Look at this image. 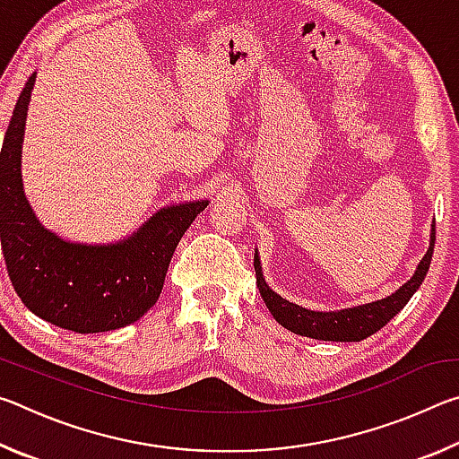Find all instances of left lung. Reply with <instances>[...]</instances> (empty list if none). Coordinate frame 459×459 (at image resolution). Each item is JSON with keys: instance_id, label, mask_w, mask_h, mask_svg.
Returning <instances> with one entry per match:
<instances>
[{"instance_id": "obj_1", "label": "left lung", "mask_w": 459, "mask_h": 459, "mask_svg": "<svg viewBox=\"0 0 459 459\" xmlns=\"http://www.w3.org/2000/svg\"><path fill=\"white\" fill-rule=\"evenodd\" d=\"M433 245L435 224H431L429 248H427L423 259L419 261L413 277H411L407 283H403L397 291L386 295L383 299L344 309H332V312H317V309L301 307L298 304H293V301L283 299L281 295L271 290L265 277H263L261 257L257 251H255V273H257V287L263 301H265V306L269 307L271 316H273L283 328L291 330L293 333H299V336L325 342H360L372 336V333L391 322L393 317L407 306V301L413 298V293L419 290L427 271H429Z\"/></svg>"}]
</instances>
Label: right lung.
Instances as JSON below:
<instances>
[{
  "instance_id": "obj_1",
  "label": "right lung",
  "mask_w": 459,
  "mask_h": 459,
  "mask_svg": "<svg viewBox=\"0 0 459 459\" xmlns=\"http://www.w3.org/2000/svg\"><path fill=\"white\" fill-rule=\"evenodd\" d=\"M36 73L15 103L0 152V238L7 275L30 312L79 333L137 322L164 287L178 243L208 200L180 202L115 243H74L38 221L22 182V143Z\"/></svg>"
}]
</instances>
